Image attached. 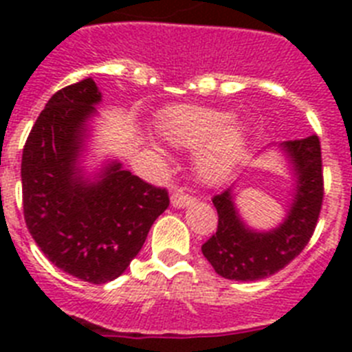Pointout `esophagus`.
Returning a JSON list of instances; mask_svg holds the SVG:
<instances>
[{"label": "esophagus", "instance_id": "34e87169", "mask_svg": "<svg viewBox=\"0 0 352 352\" xmlns=\"http://www.w3.org/2000/svg\"><path fill=\"white\" fill-rule=\"evenodd\" d=\"M192 203H194V197L185 194L183 190H176L173 195H170V204H173L174 208H185Z\"/></svg>", "mask_w": 352, "mask_h": 352}]
</instances>
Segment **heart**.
<instances>
[{"label": "heart", "mask_w": 352, "mask_h": 352, "mask_svg": "<svg viewBox=\"0 0 352 352\" xmlns=\"http://www.w3.org/2000/svg\"><path fill=\"white\" fill-rule=\"evenodd\" d=\"M162 141L173 148L195 151L199 176L206 183H220L234 170L247 148V132L223 111L199 105H176L158 120Z\"/></svg>", "instance_id": "heart-1"}]
</instances>
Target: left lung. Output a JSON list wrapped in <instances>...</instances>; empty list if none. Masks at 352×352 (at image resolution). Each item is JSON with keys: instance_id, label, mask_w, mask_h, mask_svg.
Listing matches in <instances>:
<instances>
[{"instance_id": "1", "label": "left lung", "mask_w": 352, "mask_h": 352, "mask_svg": "<svg viewBox=\"0 0 352 352\" xmlns=\"http://www.w3.org/2000/svg\"><path fill=\"white\" fill-rule=\"evenodd\" d=\"M294 176V192L284 222L270 231L252 229L234 203V185L213 204L219 213L217 232L201 247L203 256L223 278L254 282L275 275L307 247L321 213L322 160L317 135L278 144Z\"/></svg>"}]
</instances>
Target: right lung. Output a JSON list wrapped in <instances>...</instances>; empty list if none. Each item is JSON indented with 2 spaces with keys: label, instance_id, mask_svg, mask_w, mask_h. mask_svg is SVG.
<instances>
[{
  "label": "right lung",
  "instance_id": "add662e5",
  "mask_svg": "<svg viewBox=\"0 0 352 352\" xmlns=\"http://www.w3.org/2000/svg\"><path fill=\"white\" fill-rule=\"evenodd\" d=\"M100 102L93 79L54 93L28 135L21 164L28 231L54 266L89 284L125 272L169 206L166 188L142 182L118 160L84 176L80 157Z\"/></svg>",
  "mask_w": 352,
  "mask_h": 352
}]
</instances>
